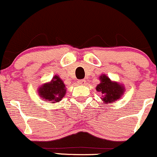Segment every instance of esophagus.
<instances>
[{
    "instance_id": "34e87169",
    "label": "esophagus",
    "mask_w": 157,
    "mask_h": 157,
    "mask_svg": "<svg viewBox=\"0 0 157 157\" xmlns=\"http://www.w3.org/2000/svg\"><path fill=\"white\" fill-rule=\"evenodd\" d=\"M78 83L80 85H86V80H80L78 81Z\"/></svg>"
}]
</instances>
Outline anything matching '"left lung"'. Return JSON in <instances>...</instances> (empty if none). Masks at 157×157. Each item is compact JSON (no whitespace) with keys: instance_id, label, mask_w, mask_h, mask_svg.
Instances as JSON below:
<instances>
[{"instance_id":"obj_1","label":"left lung","mask_w":157,"mask_h":157,"mask_svg":"<svg viewBox=\"0 0 157 157\" xmlns=\"http://www.w3.org/2000/svg\"><path fill=\"white\" fill-rule=\"evenodd\" d=\"M101 83L96 86V90L103 95L102 101L105 103L115 102L121 98L124 93V87L116 82H112L108 77L102 75L100 77Z\"/></svg>"}]
</instances>
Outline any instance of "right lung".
<instances>
[{"label": "right lung", "instance_id": "add662e5", "mask_svg": "<svg viewBox=\"0 0 157 157\" xmlns=\"http://www.w3.org/2000/svg\"><path fill=\"white\" fill-rule=\"evenodd\" d=\"M39 93L45 101H53L58 102L66 93L65 85L58 76H55L52 81L45 83L39 90Z\"/></svg>", "mask_w": 157, "mask_h": 157}]
</instances>
